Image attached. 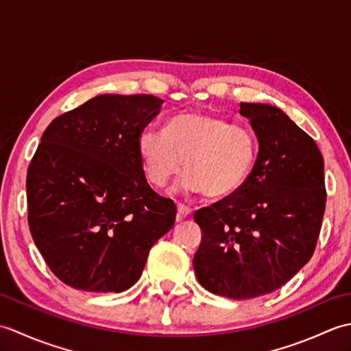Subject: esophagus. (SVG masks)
Returning <instances> with one entry per match:
<instances>
[{
  "label": "esophagus",
  "instance_id": "esophagus-1",
  "mask_svg": "<svg viewBox=\"0 0 351 351\" xmlns=\"http://www.w3.org/2000/svg\"><path fill=\"white\" fill-rule=\"evenodd\" d=\"M191 210L187 206V205H182V204H178V214H176V220L181 221L182 219L187 217V215H190Z\"/></svg>",
  "mask_w": 351,
  "mask_h": 351
}]
</instances>
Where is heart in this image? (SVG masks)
<instances>
[{
    "label": "heart",
    "instance_id": "1",
    "mask_svg": "<svg viewBox=\"0 0 351 351\" xmlns=\"http://www.w3.org/2000/svg\"><path fill=\"white\" fill-rule=\"evenodd\" d=\"M258 140L249 128L199 111L173 116L166 131L146 128L138 154L147 181L164 187L184 169L181 185L208 197L234 195L249 181L258 161Z\"/></svg>",
    "mask_w": 351,
    "mask_h": 351
}]
</instances>
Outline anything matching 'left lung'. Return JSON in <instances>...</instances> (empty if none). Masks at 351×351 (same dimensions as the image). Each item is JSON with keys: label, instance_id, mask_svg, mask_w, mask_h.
Masks as SVG:
<instances>
[{"label": "left lung", "instance_id": "left-lung-1", "mask_svg": "<svg viewBox=\"0 0 351 351\" xmlns=\"http://www.w3.org/2000/svg\"><path fill=\"white\" fill-rule=\"evenodd\" d=\"M259 143L241 190L195 213L200 285L247 300L279 289L314 255L326 208L324 161L314 138L278 107L240 104Z\"/></svg>", "mask_w": 351, "mask_h": 351}]
</instances>
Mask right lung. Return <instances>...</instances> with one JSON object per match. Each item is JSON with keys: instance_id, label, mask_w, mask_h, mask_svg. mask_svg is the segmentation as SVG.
Returning <instances> with one entry per match:
<instances>
[{"instance_id": "obj_1", "label": "right lung", "mask_w": 351, "mask_h": 351, "mask_svg": "<svg viewBox=\"0 0 351 351\" xmlns=\"http://www.w3.org/2000/svg\"><path fill=\"white\" fill-rule=\"evenodd\" d=\"M161 104L152 95H99L45 130L27 171L28 226L66 285L131 288L173 226L176 205L151 189L138 154Z\"/></svg>"}]
</instances>
